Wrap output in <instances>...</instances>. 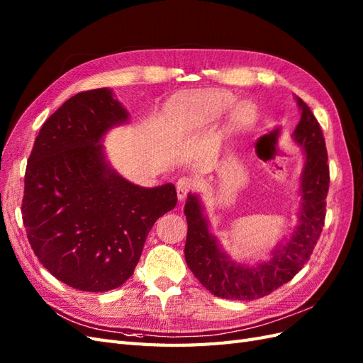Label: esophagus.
Here are the masks:
<instances>
[{
	"label": "esophagus",
	"instance_id": "1",
	"mask_svg": "<svg viewBox=\"0 0 363 363\" xmlns=\"http://www.w3.org/2000/svg\"><path fill=\"white\" fill-rule=\"evenodd\" d=\"M194 184H193V179L191 178H181L178 179V182H176V193H178V199L179 201H184L185 198H187V194L193 190Z\"/></svg>",
	"mask_w": 363,
	"mask_h": 363
}]
</instances>
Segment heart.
<instances>
[{
    "label": "heart",
    "instance_id": "1",
    "mask_svg": "<svg viewBox=\"0 0 363 363\" xmlns=\"http://www.w3.org/2000/svg\"><path fill=\"white\" fill-rule=\"evenodd\" d=\"M234 105V97L226 92H206L190 101V109L193 117L199 121H206L214 117H219ZM257 113L254 108L247 103L237 106L233 112V121L237 128L246 129L254 124Z\"/></svg>",
    "mask_w": 363,
    "mask_h": 363
}]
</instances>
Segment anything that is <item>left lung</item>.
I'll use <instances>...</instances> for the list:
<instances>
[{
  "label": "left lung",
  "mask_w": 363,
  "mask_h": 363,
  "mask_svg": "<svg viewBox=\"0 0 363 363\" xmlns=\"http://www.w3.org/2000/svg\"><path fill=\"white\" fill-rule=\"evenodd\" d=\"M295 99L301 118L292 138L304 152V167L298 189L301 198L296 211L298 225L291 237L279 240L269 260L254 266L233 260L211 234L199 196L190 193L187 198L184 208L189 223L185 262L206 291L219 298L251 301L277 291L301 271L323 233L330 184L325 140L313 112L301 99Z\"/></svg>",
  "instance_id": "1"
}]
</instances>
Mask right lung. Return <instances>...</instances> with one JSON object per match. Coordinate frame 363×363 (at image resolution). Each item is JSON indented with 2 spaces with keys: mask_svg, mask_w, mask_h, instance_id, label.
I'll return each mask as SVG.
<instances>
[{
  "mask_svg": "<svg viewBox=\"0 0 363 363\" xmlns=\"http://www.w3.org/2000/svg\"><path fill=\"white\" fill-rule=\"evenodd\" d=\"M128 121L112 89L79 92L43 124L28 158V242L51 275L84 292L126 281L150 228L178 202L173 184L140 187L111 167L103 138Z\"/></svg>",
  "mask_w": 363,
  "mask_h": 363,
  "instance_id": "1",
  "label": "right lung"
}]
</instances>
